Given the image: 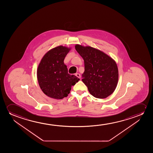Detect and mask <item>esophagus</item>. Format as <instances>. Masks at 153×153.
Here are the masks:
<instances>
[{
    "instance_id": "1",
    "label": "esophagus",
    "mask_w": 153,
    "mask_h": 153,
    "mask_svg": "<svg viewBox=\"0 0 153 153\" xmlns=\"http://www.w3.org/2000/svg\"><path fill=\"white\" fill-rule=\"evenodd\" d=\"M75 75L78 78H80V77H81V76H80V75L79 74L76 73L75 74Z\"/></svg>"
}]
</instances>
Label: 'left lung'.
<instances>
[{"label":"left lung","instance_id":"8db88e82","mask_svg":"<svg viewBox=\"0 0 153 153\" xmlns=\"http://www.w3.org/2000/svg\"><path fill=\"white\" fill-rule=\"evenodd\" d=\"M76 50L84 59L85 71L82 81L90 94L104 99L112 94L117 86L119 73L115 61L102 51L77 44Z\"/></svg>","mask_w":153,"mask_h":153}]
</instances>
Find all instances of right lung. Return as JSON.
<instances>
[{"mask_svg": "<svg viewBox=\"0 0 153 153\" xmlns=\"http://www.w3.org/2000/svg\"><path fill=\"white\" fill-rule=\"evenodd\" d=\"M71 48L59 46L48 51L43 57L37 71L40 88L46 96L62 99L66 97L79 79L68 73L64 60Z\"/></svg>", "mask_w": 153, "mask_h": 153, "instance_id": "obj_1", "label": "right lung"}]
</instances>
